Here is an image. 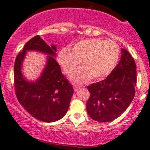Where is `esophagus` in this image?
I'll use <instances>...</instances> for the list:
<instances>
[{
    "label": "esophagus",
    "mask_w": 150,
    "mask_h": 150,
    "mask_svg": "<svg viewBox=\"0 0 150 150\" xmlns=\"http://www.w3.org/2000/svg\"><path fill=\"white\" fill-rule=\"evenodd\" d=\"M73 88H74V91H78L79 90L80 88H81V86H73Z\"/></svg>",
    "instance_id": "obj_1"
}]
</instances>
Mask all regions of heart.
Wrapping results in <instances>:
<instances>
[{
    "instance_id": "obj_1",
    "label": "heart",
    "mask_w": 150,
    "mask_h": 150,
    "mask_svg": "<svg viewBox=\"0 0 150 150\" xmlns=\"http://www.w3.org/2000/svg\"><path fill=\"white\" fill-rule=\"evenodd\" d=\"M120 49L113 40L89 38L80 40L72 50L63 48L58 54V62L64 73L70 75L83 62L84 65L72 74L71 80L77 83L88 82L92 78L102 80L117 66Z\"/></svg>"
}]
</instances>
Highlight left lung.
Segmentation results:
<instances>
[{"label": "left lung", "mask_w": 150, "mask_h": 150, "mask_svg": "<svg viewBox=\"0 0 150 150\" xmlns=\"http://www.w3.org/2000/svg\"><path fill=\"white\" fill-rule=\"evenodd\" d=\"M120 62L103 81L87 86L90 96L86 110L91 118L110 122L126 110L135 96L137 66L128 51L122 48Z\"/></svg>", "instance_id": "left-lung-1"}]
</instances>
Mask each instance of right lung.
Wrapping results in <instances>:
<instances>
[{"label": "right lung", "instance_id": "right-lung-1", "mask_svg": "<svg viewBox=\"0 0 150 150\" xmlns=\"http://www.w3.org/2000/svg\"><path fill=\"white\" fill-rule=\"evenodd\" d=\"M27 50H38L50 55L45 70L35 82H29L21 71ZM57 48L48 46L39 35L30 39L18 54L13 68L14 88L21 105L33 117L43 122H54L62 118L67 112L73 94L68 82L54 59Z\"/></svg>", "mask_w": 150, "mask_h": 150}]
</instances>
